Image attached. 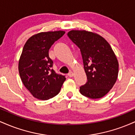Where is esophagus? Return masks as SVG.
Here are the masks:
<instances>
[{
	"instance_id": "obj_1",
	"label": "esophagus",
	"mask_w": 135,
	"mask_h": 135,
	"mask_svg": "<svg viewBox=\"0 0 135 135\" xmlns=\"http://www.w3.org/2000/svg\"><path fill=\"white\" fill-rule=\"evenodd\" d=\"M74 72H71V71L69 73V74H68V75H69V77H73V76H74Z\"/></svg>"
}]
</instances>
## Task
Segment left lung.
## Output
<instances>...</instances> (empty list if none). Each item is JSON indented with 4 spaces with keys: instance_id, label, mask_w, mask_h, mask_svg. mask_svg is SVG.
Wrapping results in <instances>:
<instances>
[{
    "instance_id": "left-lung-1",
    "label": "left lung",
    "mask_w": 135,
    "mask_h": 135,
    "mask_svg": "<svg viewBox=\"0 0 135 135\" xmlns=\"http://www.w3.org/2000/svg\"><path fill=\"white\" fill-rule=\"evenodd\" d=\"M67 35L80 49L87 76L80 93L92 99L104 97L118 76V61L111 46L100 35L88 31L71 30Z\"/></svg>"
}]
</instances>
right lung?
<instances>
[{"label":"right lung","mask_w":135,"mask_h":135,"mask_svg":"<svg viewBox=\"0 0 135 135\" xmlns=\"http://www.w3.org/2000/svg\"><path fill=\"white\" fill-rule=\"evenodd\" d=\"M65 33L60 30L37 33L23 47L18 64L20 77L26 88L38 100H47L57 95L66 79L52 69L53 61L49 56L50 47Z\"/></svg>","instance_id":"obj_1"}]
</instances>
